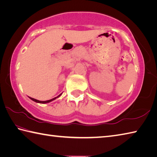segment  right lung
I'll return each mask as SVG.
<instances>
[{"mask_svg": "<svg viewBox=\"0 0 157 157\" xmlns=\"http://www.w3.org/2000/svg\"><path fill=\"white\" fill-rule=\"evenodd\" d=\"M61 95V94H59V95L58 96L54 98L51 99V100H46V101H40V100H36V99H35V98H31V97H29V98H30L31 100H32L33 101L35 102H37V103H42V104H45V103H48V102H50L52 101V100H55L56 98H57L59 97Z\"/></svg>", "mask_w": 157, "mask_h": 157, "instance_id": "right-lung-1", "label": "right lung"}]
</instances>
